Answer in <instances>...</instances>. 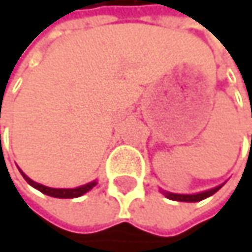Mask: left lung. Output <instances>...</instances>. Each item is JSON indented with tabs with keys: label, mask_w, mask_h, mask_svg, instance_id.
Here are the masks:
<instances>
[{
	"label": "left lung",
	"mask_w": 252,
	"mask_h": 252,
	"mask_svg": "<svg viewBox=\"0 0 252 252\" xmlns=\"http://www.w3.org/2000/svg\"><path fill=\"white\" fill-rule=\"evenodd\" d=\"M222 186H218L215 189H210V190H206V192H201V193H195V195H178V193H169V192H164L166 198L169 199H174V201H185V202H196V201H201L210 195H213L215 192H218Z\"/></svg>",
	"instance_id": "left-lung-1"
}]
</instances>
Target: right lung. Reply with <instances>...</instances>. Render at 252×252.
<instances>
[{
    "label": "right lung",
    "instance_id": "obj_1",
    "mask_svg": "<svg viewBox=\"0 0 252 252\" xmlns=\"http://www.w3.org/2000/svg\"><path fill=\"white\" fill-rule=\"evenodd\" d=\"M21 174H22V177L27 180L28 185H32L34 189L40 190L42 193L50 195V196H54V198H78V196L84 195L86 192H89L92 188H95V186H96V181H92V183H88V185L80 186V188H75V189H53V188L42 186V185H39V183H36V181L30 180V178H28L22 171H21Z\"/></svg>",
    "mask_w": 252,
    "mask_h": 252
}]
</instances>
